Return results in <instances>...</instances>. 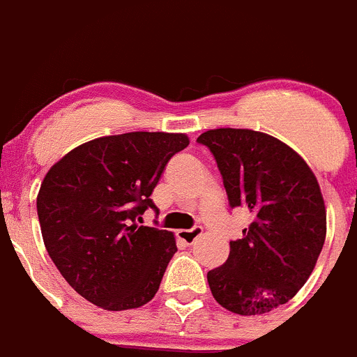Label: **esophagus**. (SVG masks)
Wrapping results in <instances>:
<instances>
[{"instance_id": "34e87169", "label": "esophagus", "mask_w": 357, "mask_h": 357, "mask_svg": "<svg viewBox=\"0 0 357 357\" xmlns=\"http://www.w3.org/2000/svg\"><path fill=\"white\" fill-rule=\"evenodd\" d=\"M202 232H204V229L197 225V227H193V229L178 230V232H176V238L182 239V241L188 243V245H189V243H195V239H197V238H200Z\"/></svg>"}]
</instances>
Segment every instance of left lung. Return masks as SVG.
I'll use <instances>...</instances> for the list:
<instances>
[{
    "label": "left lung",
    "instance_id": "1",
    "mask_svg": "<svg viewBox=\"0 0 357 357\" xmlns=\"http://www.w3.org/2000/svg\"><path fill=\"white\" fill-rule=\"evenodd\" d=\"M214 155L230 207L254 220L230 241L229 259L207 273L213 296L236 314H263L305 284L327 232L317 176L293 148L264 132L214 128L198 137Z\"/></svg>",
    "mask_w": 357,
    "mask_h": 357
}]
</instances>
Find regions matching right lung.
Listing matches in <instances>:
<instances>
[{"mask_svg": "<svg viewBox=\"0 0 357 357\" xmlns=\"http://www.w3.org/2000/svg\"><path fill=\"white\" fill-rule=\"evenodd\" d=\"M185 134L128 132L87 141L50 168L37 195L44 247L73 289L107 311L155 296L173 232L135 223Z\"/></svg>", "mask_w": 357, "mask_h": 357, "instance_id": "obj_1", "label": "right lung"}]
</instances>
